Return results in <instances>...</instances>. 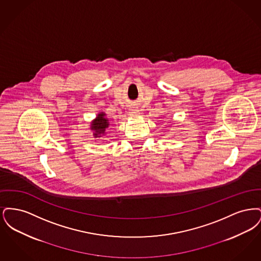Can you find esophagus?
Wrapping results in <instances>:
<instances>
[{
  "label": "esophagus",
  "instance_id": "obj_1",
  "mask_svg": "<svg viewBox=\"0 0 261 261\" xmlns=\"http://www.w3.org/2000/svg\"><path fill=\"white\" fill-rule=\"evenodd\" d=\"M131 115H134V114H138V111L135 110V109H131L130 110V112H129Z\"/></svg>",
  "mask_w": 261,
  "mask_h": 261
}]
</instances>
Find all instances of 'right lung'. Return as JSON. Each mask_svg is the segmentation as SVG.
Instances as JSON below:
<instances>
[{
    "mask_svg": "<svg viewBox=\"0 0 261 261\" xmlns=\"http://www.w3.org/2000/svg\"><path fill=\"white\" fill-rule=\"evenodd\" d=\"M110 122L109 119L106 117V113L99 112L98 116L91 122V130L94 131V137L98 138L100 134H105L106 129L109 127Z\"/></svg>",
    "mask_w": 261,
    "mask_h": 261,
    "instance_id": "right-lung-1",
    "label": "right lung"
}]
</instances>
